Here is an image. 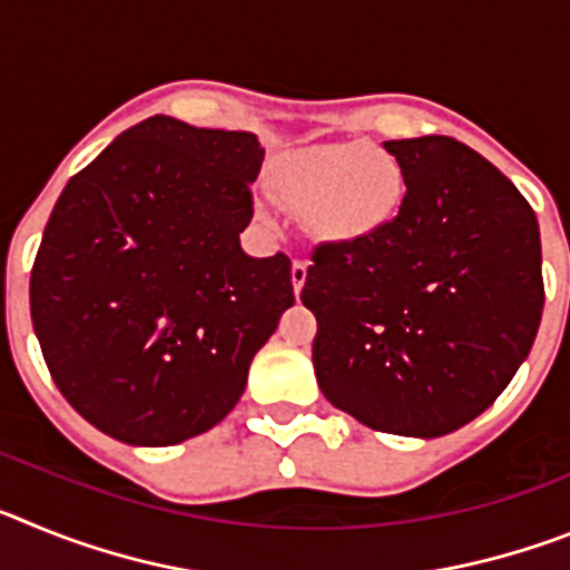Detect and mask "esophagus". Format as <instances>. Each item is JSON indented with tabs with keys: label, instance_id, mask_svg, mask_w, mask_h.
I'll use <instances>...</instances> for the list:
<instances>
[{
	"label": "esophagus",
	"instance_id": "obj_1",
	"mask_svg": "<svg viewBox=\"0 0 570 570\" xmlns=\"http://www.w3.org/2000/svg\"><path fill=\"white\" fill-rule=\"evenodd\" d=\"M305 279H308V262L294 259V265H291V282H294L296 296H299V291H302V285H305Z\"/></svg>",
	"mask_w": 570,
	"mask_h": 570
}]
</instances>
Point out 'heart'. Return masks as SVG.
Returning a JSON list of instances; mask_svg holds the SVG:
<instances>
[{
  "label": "heart",
  "instance_id": "heart-1",
  "mask_svg": "<svg viewBox=\"0 0 570 570\" xmlns=\"http://www.w3.org/2000/svg\"><path fill=\"white\" fill-rule=\"evenodd\" d=\"M271 188L285 208L305 216L316 239L356 245L400 219L407 174L387 150L334 142L279 156L271 168Z\"/></svg>",
  "mask_w": 570,
  "mask_h": 570
}]
</instances>
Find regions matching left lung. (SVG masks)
<instances>
[{
    "label": "left lung",
    "instance_id": "obj_1",
    "mask_svg": "<svg viewBox=\"0 0 570 570\" xmlns=\"http://www.w3.org/2000/svg\"><path fill=\"white\" fill-rule=\"evenodd\" d=\"M400 219L316 245L302 288L314 371L334 407L382 434L434 440L493 405L540 331V225L485 156L451 136L391 139Z\"/></svg>",
    "mask_w": 570,
    "mask_h": 570
}]
</instances>
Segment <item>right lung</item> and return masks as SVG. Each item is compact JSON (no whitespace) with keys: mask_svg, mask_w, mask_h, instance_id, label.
I'll return each mask as SVG.
<instances>
[{"mask_svg":"<svg viewBox=\"0 0 570 570\" xmlns=\"http://www.w3.org/2000/svg\"><path fill=\"white\" fill-rule=\"evenodd\" d=\"M262 159L248 130L159 114L65 185L30 271V320L62 396L102 434L176 445L239 402L294 305L288 256L239 245Z\"/></svg>","mask_w":570,"mask_h":570,"instance_id":"1","label":"right lung"}]
</instances>
